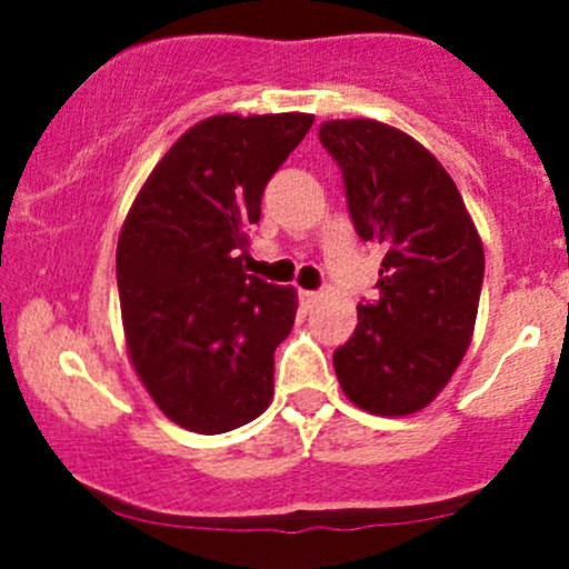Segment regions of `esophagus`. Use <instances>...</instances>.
Instances as JSON below:
<instances>
[{
	"mask_svg": "<svg viewBox=\"0 0 569 569\" xmlns=\"http://www.w3.org/2000/svg\"><path fill=\"white\" fill-rule=\"evenodd\" d=\"M317 300H319L317 291H300V302H302V308H306V311H308V308L317 306Z\"/></svg>",
	"mask_w": 569,
	"mask_h": 569,
	"instance_id": "esophagus-1",
	"label": "esophagus"
}]
</instances>
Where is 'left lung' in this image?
I'll return each mask as SVG.
<instances>
[{"label":"left lung","instance_id":"1","mask_svg":"<svg viewBox=\"0 0 569 569\" xmlns=\"http://www.w3.org/2000/svg\"><path fill=\"white\" fill-rule=\"evenodd\" d=\"M321 146L343 173L363 242L386 248L380 297L360 302L332 366L343 393L375 416L423 410L462 363L479 313L485 248L443 164L401 129L325 120Z\"/></svg>","mask_w":569,"mask_h":569}]
</instances>
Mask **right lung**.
Here are the masks:
<instances>
[{
    "label": "right lung",
    "instance_id": "right-lung-1",
    "mask_svg": "<svg viewBox=\"0 0 569 569\" xmlns=\"http://www.w3.org/2000/svg\"><path fill=\"white\" fill-rule=\"evenodd\" d=\"M308 112L211 114L183 131L137 192L118 237L126 352L159 410L220 435L261 416L297 291L244 272L248 228Z\"/></svg>",
    "mask_w": 569,
    "mask_h": 569
}]
</instances>
